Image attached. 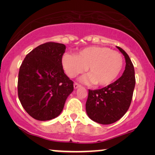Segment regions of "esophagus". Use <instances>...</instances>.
I'll return each instance as SVG.
<instances>
[{"label":"esophagus","instance_id":"1","mask_svg":"<svg viewBox=\"0 0 155 155\" xmlns=\"http://www.w3.org/2000/svg\"><path fill=\"white\" fill-rule=\"evenodd\" d=\"M73 86H74V88L75 89H78V87H80V84H79L78 83H74V84H73Z\"/></svg>","mask_w":155,"mask_h":155}]
</instances>
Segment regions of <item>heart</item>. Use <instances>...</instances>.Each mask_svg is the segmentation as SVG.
<instances>
[{
  "instance_id": "1",
  "label": "heart",
  "mask_w": 155,
  "mask_h": 155,
  "mask_svg": "<svg viewBox=\"0 0 155 155\" xmlns=\"http://www.w3.org/2000/svg\"><path fill=\"white\" fill-rule=\"evenodd\" d=\"M124 61L122 55L105 46H89L74 55L66 53L62 57V65L68 77L73 78L86 70L88 75L81 81L107 86L121 73Z\"/></svg>"
}]
</instances>
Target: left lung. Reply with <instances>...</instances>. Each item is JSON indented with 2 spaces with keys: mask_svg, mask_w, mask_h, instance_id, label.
Here are the masks:
<instances>
[{
  "mask_svg": "<svg viewBox=\"0 0 155 155\" xmlns=\"http://www.w3.org/2000/svg\"><path fill=\"white\" fill-rule=\"evenodd\" d=\"M126 59L122 76L113 83L99 90H89L86 112L90 119L98 124H113L122 118L130 107L135 84V70L130 57L116 46Z\"/></svg>",
  "mask_w": 155,
  "mask_h": 155,
  "instance_id": "left-lung-1",
  "label": "left lung"
}]
</instances>
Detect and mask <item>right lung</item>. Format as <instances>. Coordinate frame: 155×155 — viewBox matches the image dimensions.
<instances>
[{
  "label": "right lung",
  "mask_w": 155,
  "mask_h": 155,
  "mask_svg": "<svg viewBox=\"0 0 155 155\" xmlns=\"http://www.w3.org/2000/svg\"><path fill=\"white\" fill-rule=\"evenodd\" d=\"M63 44L47 42L29 53L20 68L18 92L27 114L38 120H48L63 111L73 82L64 73Z\"/></svg>",
  "instance_id": "add662e5"
}]
</instances>
